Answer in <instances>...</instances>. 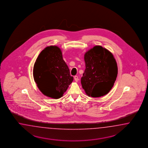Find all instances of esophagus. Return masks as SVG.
<instances>
[{"instance_id": "1", "label": "esophagus", "mask_w": 148, "mask_h": 148, "mask_svg": "<svg viewBox=\"0 0 148 148\" xmlns=\"http://www.w3.org/2000/svg\"><path fill=\"white\" fill-rule=\"evenodd\" d=\"M74 79H75V81L76 82H77V81H79V77H78V76H77V75H75V76H74Z\"/></svg>"}]
</instances>
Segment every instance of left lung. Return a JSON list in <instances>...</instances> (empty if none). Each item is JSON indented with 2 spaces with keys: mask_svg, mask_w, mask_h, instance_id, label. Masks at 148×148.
I'll return each instance as SVG.
<instances>
[{
  "mask_svg": "<svg viewBox=\"0 0 148 148\" xmlns=\"http://www.w3.org/2000/svg\"><path fill=\"white\" fill-rule=\"evenodd\" d=\"M86 69L81 83L86 93L94 98L103 96L114 85L118 67L112 53L97 45L85 54Z\"/></svg>",
  "mask_w": 148,
  "mask_h": 148,
  "instance_id": "obj_1",
  "label": "left lung"
}]
</instances>
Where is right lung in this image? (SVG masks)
I'll use <instances>...</instances> for the list:
<instances>
[{
  "instance_id": "add662e5",
  "label": "right lung",
  "mask_w": 148,
  "mask_h": 148,
  "mask_svg": "<svg viewBox=\"0 0 148 148\" xmlns=\"http://www.w3.org/2000/svg\"><path fill=\"white\" fill-rule=\"evenodd\" d=\"M33 75L40 92L54 99L62 97L73 80L61 49L53 45L40 52L34 66Z\"/></svg>"
}]
</instances>
